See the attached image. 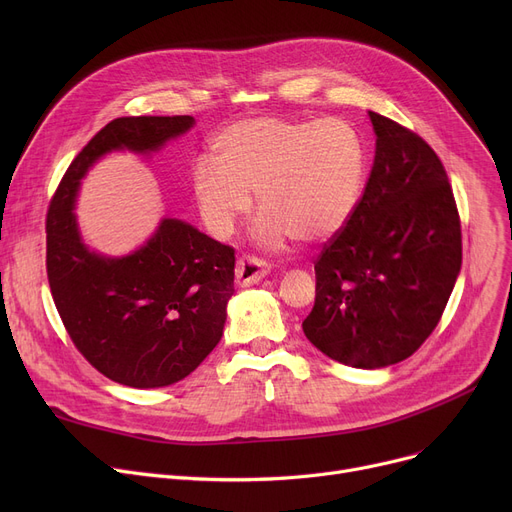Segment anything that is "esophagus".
Instances as JSON below:
<instances>
[{
    "label": "esophagus",
    "instance_id": "esophagus-1",
    "mask_svg": "<svg viewBox=\"0 0 512 512\" xmlns=\"http://www.w3.org/2000/svg\"><path fill=\"white\" fill-rule=\"evenodd\" d=\"M267 274H270V265L255 255H242L236 261V284L238 286L257 284Z\"/></svg>",
    "mask_w": 512,
    "mask_h": 512
}]
</instances>
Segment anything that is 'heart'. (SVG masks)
<instances>
[{"label": "heart", "mask_w": 512, "mask_h": 512, "mask_svg": "<svg viewBox=\"0 0 512 512\" xmlns=\"http://www.w3.org/2000/svg\"><path fill=\"white\" fill-rule=\"evenodd\" d=\"M213 166L193 172V193L205 226L234 234L257 195V226L265 245L292 238L319 242L355 213L365 184V147L340 118H245L224 128L211 147Z\"/></svg>", "instance_id": "b5f03b06"}]
</instances>
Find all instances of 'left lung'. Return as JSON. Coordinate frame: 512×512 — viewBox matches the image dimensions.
<instances>
[{"label": "left lung", "instance_id": "8db88e82", "mask_svg": "<svg viewBox=\"0 0 512 512\" xmlns=\"http://www.w3.org/2000/svg\"><path fill=\"white\" fill-rule=\"evenodd\" d=\"M375 159L351 220L315 259L305 336L363 369L411 357L438 326L461 272V218L436 151L369 112Z\"/></svg>", "mask_w": 512, "mask_h": 512}]
</instances>
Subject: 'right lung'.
I'll list each match as a JSON object with an SVG mask.
<instances>
[{"instance_id": "1", "label": "right lung", "mask_w": 512, "mask_h": 512, "mask_svg": "<svg viewBox=\"0 0 512 512\" xmlns=\"http://www.w3.org/2000/svg\"><path fill=\"white\" fill-rule=\"evenodd\" d=\"M191 116H130L105 124L62 176L47 209V280L62 324L99 373L132 388L170 386L220 342L234 294V249L180 220H164L122 259L80 242L72 205L80 178L112 149L155 151Z\"/></svg>"}]
</instances>
